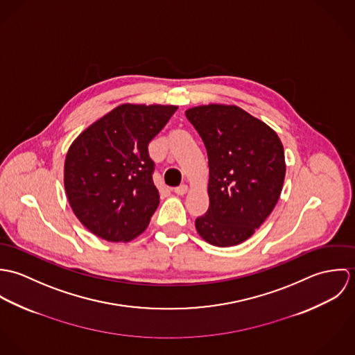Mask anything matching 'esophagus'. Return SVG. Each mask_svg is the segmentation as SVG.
Instances as JSON below:
<instances>
[{"label":"esophagus","mask_w":355,"mask_h":355,"mask_svg":"<svg viewBox=\"0 0 355 355\" xmlns=\"http://www.w3.org/2000/svg\"><path fill=\"white\" fill-rule=\"evenodd\" d=\"M175 194H178V196H184L187 191H189V187L186 186V184H180L179 187H175Z\"/></svg>","instance_id":"1"}]
</instances>
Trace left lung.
<instances>
[{"mask_svg": "<svg viewBox=\"0 0 355 355\" xmlns=\"http://www.w3.org/2000/svg\"><path fill=\"white\" fill-rule=\"evenodd\" d=\"M202 138L209 165V209L196 220L205 242L231 248L248 241L279 201L284 149L276 131L236 105L186 110Z\"/></svg>", "mask_w": 355, "mask_h": 355, "instance_id": "1", "label": "left lung"}]
</instances>
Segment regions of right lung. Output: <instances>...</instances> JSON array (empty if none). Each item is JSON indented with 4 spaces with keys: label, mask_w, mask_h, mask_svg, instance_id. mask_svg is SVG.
<instances>
[{
    "label": "right lung",
    "mask_w": 355,
    "mask_h": 355,
    "mask_svg": "<svg viewBox=\"0 0 355 355\" xmlns=\"http://www.w3.org/2000/svg\"><path fill=\"white\" fill-rule=\"evenodd\" d=\"M176 105L121 103L71 144L64 162L67 200L78 220L107 242H130L159 203L148 145Z\"/></svg>",
    "instance_id": "obj_1"
}]
</instances>
